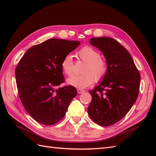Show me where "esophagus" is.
I'll use <instances>...</instances> for the list:
<instances>
[{
	"label": "esophagus",
	"instance_id": "1",
	"mask_svg": "<svg viewBox=\"0 0 156 156\" xmlns=\"http://www.w3.org/2000/svg\"><path fill=\"white\" fill-rule=\"evenodd\" d=\"M77 92L79 93V94H82V93H83V92H84V90H82V89H77Z\"/></svg>",
	"mask_w": 156,
	"mask_h": 156
}]
</instances>
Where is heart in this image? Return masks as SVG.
<instances>
[{
	"label": "heart",
	"mask_w": 156,
	"mask_h": 156,
	"mask_svg": "<svg viewBox=\"0 0 156 156\" xmlns=\"http://www.w3.org/2000/svg\"><path fill=\"white\" fill-rule=\"evenodd\" d=\"M79 58L86 62L82 70V75H73L67 79L69 85L79 89L85 88L91 85L94 81H100L106 75L108 66L106 61L101 58L98 51L89 46H85L80 49L77 53ZM61 68L66 75H72L73 64L70 55L65 56L61 62Z\"/></svg>",
	"instance_id": "1"
}]
</instances>
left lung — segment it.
Here are the masks:
<instances>
[{"mask_svg": "<svg viewBox=\"0 0 156 156\" xmlns=\"http://www.w3.org/2000/svg\"><path fill=\"white\" fill-rule=\"evenodd\" d=\"M90 44L105 56L108 71L101 82L89 90L88 115L97 124L109 126L126 115L139 95L140 76L131 55L112 37H92Z\"/></svg>", "mask_w": 156, "mask_h": 156, "instance_id": "left-lung-1", "label": "left lung"}]
</instances>
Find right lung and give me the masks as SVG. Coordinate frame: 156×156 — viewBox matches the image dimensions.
Returning <instances> with one entry per match:
<instances>
[{"label": "right lung", "instance_id": "obj_1", "mask_svg": "<svg viewBox=\"0 0 156 156\" xmlns=\"http://www.w3.org/2000/svg\"><path fill=\"white\" fill-rule=\"evenodd\" d=\"M79 44V41L49 39L28 49L19 62L16 69L19 96L27 112L39 123H57L77 96L73 86L58 87L64 82L62 60Z\"/></svg>", "mask_w": 156, "mask_h": 156}]
</instances>
